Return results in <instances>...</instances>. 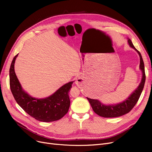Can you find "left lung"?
Masks as SVG:
<instances>
[{
    "instance_id": "8db88e82",
    "label": "left lung",
    "mask_w": 152,
    "mask_h": 152,
    "mask_svg": "<svg viewBox=\"0 0 152 152\" xmlns=\"http://www.w3.org/2000/svg\"><path fill=\"white\" fill-rule=\"evenodd\" d=\"M127 42L131 47L136 51L140 57V69L142 71V80L137 87V88L129 95L123 102L117 103L115 105H105L97 99H92L87 97L94 112L100 116L104 118H115L123 116L129 111L136 104L141 93L143 91L145 82V73L144 63L140 53L135 48L131 39L127 38Z\"/></svg>"
}]
</instances>
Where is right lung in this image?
<instances>
[{
    "instance_id": "right-lung-1",
    "label": "right lung",
    "mask_w": 152,
    "mask_h": 152,
    "mask_svg": "<svg viewBox=\"0 0 152 152\" xmlns=\"http://www.w3.org/2000/svg\"><path fill=\"white\" fill-rule=\"evenodd\" d=\"M18 55L13 58L9 71L10 89L16 102L24 111L38 121L51 122L63 118L69 108L68 93L74 81L64 84L48 97L37 99L31 97L23 89L15 74L14 66Z\"/></svg>"
}]
</instances>
